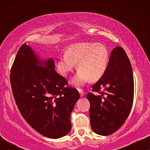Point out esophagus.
<instances>
[{
	"mask_svg": "<svg viewBox=\"0 0 150 150\" xmlns=\"http://www.w3.org/2000/svg\"><path fill=\"white\" fill-rule=\"evenodd\" d=\"M79 91L80 93V96H81V97H83V96H84V91L82 90L81 89H79Z\"/></svg>",
	"mask_w": 150,
	"mask_h": 150,
	"instance_id": "obj_1",
	"label": "esophagus"
}]
</instances>
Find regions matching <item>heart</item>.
Listing matches in <instances>:
<instances>
[{
  "label": "heart",
  "mask_w": 150,
  "mask_h": 150,
  "mask_svg": "<svg viewBox=\"0 0 150 150\" xmlns=\"http://www.w3.org/2000/svg\"><path fill=\"white\" fill-rule=\"evenodd\" d=\"M109 52L102 44L84 42L74 44L67 49L65 55L57 61V69L61 75L66 76L76 64L78 72L74 79L76 85L88 80L95 81L104 74L107 69Z\"/></svg>",
  "instance_id": "b5f03b06"
}]
</instances>
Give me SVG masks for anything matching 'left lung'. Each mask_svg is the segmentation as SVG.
Returning a JSON list of instances; mask_svg holds the SVG:
<instances>
[{
    "instance_id": "left-lung-1",
    "label": "left lung",
    "mask_w": 150,
    "mask_h": 150,
    "mask_svg": "<svg viewBox=\"0 0 150 150\" xmlns=\"http://www.w3.org/2000/svg\"><path fill=\"white\" fill-rule=\"evenodd\" d=\"M88 93L90 124L94 132L107 136L118 130L130 114L134 99L132 66L123 48L117 46L110 53L107 69Z\"/></svg>"
}]
</instances>
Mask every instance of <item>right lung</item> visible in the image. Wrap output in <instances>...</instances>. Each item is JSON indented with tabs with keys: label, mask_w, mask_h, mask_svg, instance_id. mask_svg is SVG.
Here are the masks:
<instances>
[{
	"label": "right lung",
	"mask_w": 150,
	"mask_h": 150,
	"mask_svg": "<svg viewBox=\"0 0 150 150\" xmlns=\"http://www.w3.org/2000/svg\"><path fill=\"white\" fill-rule=\"evenodd\" d=\"M52 59L41 61L22 44L11 68L14 100L26 122L40 134L58 139L71 130L70 114L79 99L76 89L54 69Z\"/></svg>",
	"instance_id": "obj_1"
}]
</instances>
